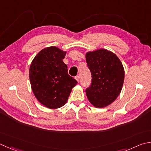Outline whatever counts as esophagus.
Wrapping results in <instances>:
<instances>
[{
  "mask_svg": "<svg viewBox=\"0 0 151 151\" xmlns=\"http://www.w3.org/2000/svg\"><path fill=\"white\" fill-rule=\"evenodd\" d=\"M75 79L76 80V81H77V82H80V76H75Z\"/></svg>",
  "mask_w": 151,
  "mask_h": 151,
  "instance_id": "1",
  "label": "esophagus"
}]
</instances>
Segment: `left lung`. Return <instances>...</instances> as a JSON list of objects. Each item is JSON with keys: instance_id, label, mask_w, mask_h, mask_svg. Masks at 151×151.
Listing matches in <instances>:
<instances>
[{"instance_id": "1", "label": "left lung", "mask_w": 151, "mask_h": 151, "mask_svg": "<svg viewBox=\"0 0 151 151\" xmlns=\"http://www.w3.org/2000/svg\"><path fill=\"white\" fill-rule=\"evenodd\" d=\"M91 74L90 86L86 93L91 105L103 108L111 104L119 96L124 80V69L120 59L105 49L86 54Z\"/></svg>"}]
</instances>
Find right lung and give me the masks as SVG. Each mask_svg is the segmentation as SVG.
<instances>
[{
    "instance_id": "1",
    "label": "right lung",
    "mask_w": 151,
    "mask_h": 151,
    "mask_svg": "<svg viewBox=\"0 0 151 151\" xmlns=\"http://www.w3.org/2000/svg\"><path fill=\"white\" fill-rule=\"evenodd\" d=\"M64 52L55 46L47 47L38 53L29 69V79L35 96L49 109H58L65 104L78 83L68 74L63 60Z\"/></svg>"
}]
</instances>
